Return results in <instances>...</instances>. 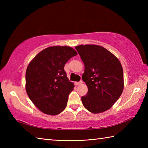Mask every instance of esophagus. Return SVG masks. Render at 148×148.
<instances>
[{"instance_id":"34e87169","label":"esophagus","mask_w":148,"mask_h":148,"mask_svg":"<svg viewBox=\"0 0 148 148\" xmlns=\"http://www.w3.org/2000/svg\"><path fill=\"white\" fill-rule=\"evenodd\" d=\"M83 83V81H79V82H75V85H76V86H77V85H79V84H82Z\"/></svg>"}]
</instances>
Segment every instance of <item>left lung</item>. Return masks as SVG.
I'll list each match as a JSON object with an SVG mask.
<instances>
[{
    "label": "left lung",
    "mask_w": 148,
    "mask_h": 148,
    "mask_svg": "<svg viewBox=\"0 0 148 148\" xmlns=\"http://www.w3.org/2000/svg\"><path fill=\"white\" fill-rule=\"evenodd\" d=\"M84 64L82 79L88 93L81 97L88 111L97 114L108 110L123 90V71L120 62L102 46L86 45L75 47Z\"/></svg>",
    "instance_id": "left-lung-1"
}]
</instances>
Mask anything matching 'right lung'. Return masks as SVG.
<instances>
[{
  "mask_svg": "<svg viewBox=\"0 0 148 148\" xmlns=\"http://www.w3.org/2000/svg\"><path fill=\"white\" fill-rule=\"evenodd\" d=\"M76 55V51L71 47L51 46L39 53L28 65L27 93L41 112L56 115L66 108L74 85L67 77L64 66Z\"/></svg>",
  "mask_w": 148,
  "mask_h": 148,
  "instance_id": "1",
  "label": "right lung"
}]
</instances>
